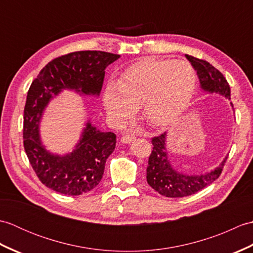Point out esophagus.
<instances>
[{
  "label": "esophagus",
  "mask_w": 253,
  "mask_h": 253,
  "mask_svg": "<svg viewBox=\"0 0 253 253\" xmlns=\"http://www.w3.org/2000/svg\"><path fill=\"white\" fill-rule=\"evenodd\" d=\"M136 139V137L132 135V133H128V132H126L125 135H124L123 137H122V139H121V141L123 142V143H130V142H132L133 140H135Z\"/></svg>",
  "instance_id": "34e87169"
}]
</instances>
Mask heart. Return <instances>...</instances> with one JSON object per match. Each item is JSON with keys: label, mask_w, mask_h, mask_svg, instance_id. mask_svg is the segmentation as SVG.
<instances>
[{"label": "heart", "mask_w": 253, "mask_h": 253, "mask_svg": "<svg viewBox=\"0 0 253 253\" xmlns=\"http://www.w3.org/2000/svg\"><path fill=\"white\" fill-rule=\"evenodd\" d=\"M197 80L196 69L189 62L146 58L127 68L117 84H107L103 104L116 125L126 124L141 106L149 125L164 127L186 111Z\"/></svg>", "instance_id": "heart-1"}]
</instances>
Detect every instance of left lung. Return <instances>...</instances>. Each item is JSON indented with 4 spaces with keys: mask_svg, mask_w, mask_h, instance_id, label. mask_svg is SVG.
I'll list each match as a JSON object with an SVG mask.
<instances>
[{
    "mask_svg": "<svg viewBox=\"0 0 253 253\" xmlns=\"http://www.w3.org/2000/svg\"><path fill=\"white\" fill-rule=\"evenodd\" d=\"M186 57L196 69L200 88L204 92L216 93L230 100L229 84L221 72L207 61L199 60L191 55H186ZM230 105L233 107L232 103ZM166 138L168 132L152 138L153 150L150 154L147 169L148 184L160 195L169 198L190 196L212 184L221 175L227 157H225L216 168L204 174H186L174 169L169 158Z\"/></svg>",
    "mask_w": 253,
    "mask_h": 253,
    "instance_id": "1",
    "label": "left lung"
}]
</instances>
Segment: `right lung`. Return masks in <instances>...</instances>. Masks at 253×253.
I'll return each instance as SVG.
<instances>
[{"mask_svg":"<svg viewBox=\"0 0 253 253\" xmlns=\"http://www.w3.org/2000/svg\"><path fill=\"white\" fill-rule=\"evenodd\" d=\"M120 57L102 51L73 52L47 63L32 82L24 110V147L37 176L50 189L79 196L98 186L106 159L115 149L116 135L101 131L89 120L72 152L53 153L40 135L45 109L63 90L99 96L105 68Z\"/></svg>","mask_w":253,"mask_h":253,"instance_id":"1","label":"right lung"}]
</instances>
